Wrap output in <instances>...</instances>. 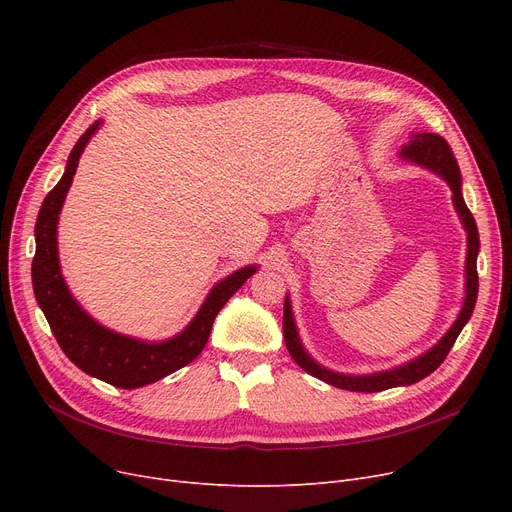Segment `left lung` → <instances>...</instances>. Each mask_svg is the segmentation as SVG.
Segmentation results:
<instances>
[{
  "label": "left lung",
  "instance_id": "left-lung-1",
  "mask_svg": "<svg viewBox=\"0 0 512 512\" xmlns=\"http://www.w3.org/2000/svg\"><path fill=\"white\" fill-rule=\"evenodd\" d=\"M400 157L413 161L417 166H423L427 170L436 172L438 176H442L450 191H452V203L456 213L467 230V261H465V301L461 307L459 317H456L454 324L450 326V330L442 336V340L438 344H434L429 348L427 353L419 355L417 359L398 365L394 369H386V371H378V373H369V375H346V373H338L332 371L324 365H319L315 359H311V355L305 351V346L299 338L297 332V324H294L292 317V307H290V299H284V321H282V330H284V342L290 357L297 361V365L301 369H305L313 378L326 382L330 386L342 388V390H351V392H382L388 388H396V386H411L423 378H427L429 373L436 371L442 361L446 359V355L450 353L452 344L459 338L461 330L465 328V324L469 321L473 309H475V301H477V288H479V278H477V253H479V232H477V224L473 220V215L463 199V180H461V170L459 164H456V157L450 149V145L440 137V134L434 132H413L409 145H405L400 149Z\"/></svg>",
  "mask_w": 512,
  "mask_h": 512
}]
</instances>
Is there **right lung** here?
<instances>
[{"instance_id":"add662e5","label":"right lung","mask_w":512,"mask_h":512,"mask_svg":"<svg viewBox=\"0 0 512 512\" xmlns=\"http://www.w3.org/2000/svg\"><path fill=\"white\" fill-rule=\"evenodd\" d=\"M101 120L93 122L78 139L68 155L66 172L60 182L47 193L35 224V257H33V290L45 313L47 324L56 336L64 355L93 378L124 390L153 384L166 375L188 365L205 348L215 315L228 303L232 294L245 284L257 265L240 267L211 288L205 303L180 334L161 342H147L107 330L80 307L70 294L58 259V215L70 191L89 139L99 130Z\"/></svg>"}]
</instances>
